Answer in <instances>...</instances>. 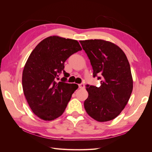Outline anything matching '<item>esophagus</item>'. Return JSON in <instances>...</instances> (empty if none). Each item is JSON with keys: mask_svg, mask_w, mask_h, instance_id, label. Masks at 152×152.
<instances>
[{"mask_svg": "<svg viewBox=\"0 0 152 152\" xmlns=\"http://www.w3.org/2000/svg\"><path fill=\"white\" fill-rule=\"evenodd\" d=\"M79 87L80 89H84V87H85V85L83 83H81V84H79Z\"/></svg>", "mask_w": 152, "mask_h": 152, "instance_id": "34e87169", "label": "esophagus"}]
</instances>
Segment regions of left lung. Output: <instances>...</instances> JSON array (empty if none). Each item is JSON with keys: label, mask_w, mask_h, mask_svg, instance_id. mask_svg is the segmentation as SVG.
<instances>
[{"label": "left lung", "mask_w": 152, "mask_h": 152, "mask_svg": "<svg viewBox=\"0 0 152 152\" xmlns=\"http://www.w3.org/2000/svg\"><path fill=\"white\" fill-rule=\"evenodd\" d=\"M93 70L101 80L99 87L86 85L89 93L84 102L86 112L94 120L107 122L117 117L125 108L132 91L129 63L117 45L103 40H80Z\"/></svg>", "instance_id": "8db88e82"}]
</instances>
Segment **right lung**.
<instances>
[{
    "mask_svg": "<svg viewBox=\"0 0 152 152\" xmlns=\"http://www.w3.org/2000/svg\"><path fill=\"white\" fill-rule=\"evenodd\" d=\"M82 48L75 40L50 36L37 45L28 58L22 76L24 94L30 108L44 121L61 116L77 89L76 84L66 83L65 62ZM63 71L66 77L56 80Z\"/></svg>",
    "mask_w": 152,
    "mask_h": 152,
    "instance_id": "obj_1",
    "label": "right lung"
}]
</instances>
